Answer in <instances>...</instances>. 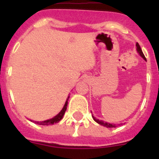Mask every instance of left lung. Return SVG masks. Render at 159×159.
Segmentation results:
<instances>
[{
    "mask_svg": "<svg viewBox=\"0 0 159 159\" xmlns=\"http://www.w3.org/2000/svg\"><path fill=\"white\" fill-rule=\"evenodd\" d=\"M136 46H137V51H138V52L139 53L140 56H141V57H143V58L144 59V60H147V59H146L145 56H144V54H143V51H142L141 48H140L139 44V43H136ZM92 117H93L94 120H95V121L96 122V123H99V124H100V125H102V126H104V127H109V128H111V127H116V125H115V124H111V123H106V122H105V123H104V122L102 121V120H99V119H95V118L94 117V116H92Z\"/></svg>",
    "mask_w": 159,
    "mask_h": 159,
    "instance_id": "obj_1",
    "label": "left lung"
}]
</instances>
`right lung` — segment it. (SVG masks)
Returning <instances> with one entry per match:
<instances>
[{
  "instance_id": "1",
  "label": "right lung",
  "mask_w": 159,
  "mask_h": 159,
  "mask_svg": "<svg viewBox=\"0 0 159 159\" xmlns=\"http://www.w3.org/2000/svg\"><path fill=\"white\" fill-rule=\"evenodd\" d=\"M67 100L66 101L65 104H64V107H63V109L61 110V111H60L57 116H55L54 118H52V119H48V120H45V121L35 122V123H36L37 124H40V125H52V124H54V123H59V122L63 119V116H64V113H65V111L67 110Z\"/></svg>"
}]
</instances>
